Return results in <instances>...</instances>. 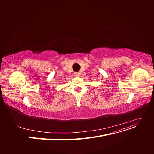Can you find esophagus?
I'll return each instance as SVG.
<instances>
[{
    "mask_svg": "<svg viewBox=\"0 0 154 154\" xmlns=\"http://www.w3.org/2000/svg\"><path fill=\"white\" fill-rule=\"evenodd\" d=\"M74 75H75V76H78L79 75H80V73L75 72V73H74Z\"/></svg>",
    "mask_w": 154,
    "mask_h": 154,
    "instance_id": "34e87169",
    "label": "esophagus"
}]
</instances>
